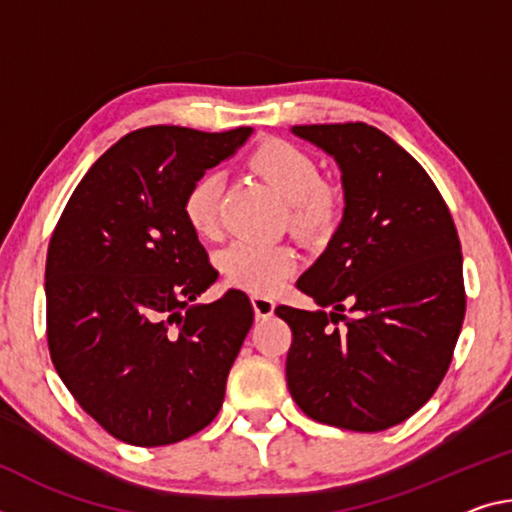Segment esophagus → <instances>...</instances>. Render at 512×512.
Instances as JSON below:
<instances>
[{
  "label": "esophagus",
  "mask_w": 512,
  "mask_h": 512,
  "mask_svg": "<svg viewBox=\"0 0 512 512\" xmlns=\"http://www.w3.org/2000/svg\"><path fill=\"white\" fill-rule=\"evenodd\" d=\"M253 310L257 314V319H269L275 312V300L269 296H262V294H255L253 298Z\"/></svg>",
  "instance_id": "34e87169"
}]
</instances>
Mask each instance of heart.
I'll return each mask as SVG.
<instances>
[{
    "instance_id": "1",
    "label": "heart",
    "mask_w": 512,
    "mask_h": 512,
    "mask_svg": "<svg viewBox=\"0 0 512 512\" xmlns=\"http://www.w3.org/2000/svg\"><path fill=\"white\" fill-rule=\"evenodd\" d=\"M259 177H264L282 200H287L289 225L298 237L316 239L332 230L339 218V196L321 182L319 164L298 145L269 139L250 157ZM184 218L200 237H216L221 225V177L212 170L198 175L184 196ZM298 253L285 243L232 241L218 253V271L232 287L250 294H273L298 271Z\"/></svg>"
}]
</instances>
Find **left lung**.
<instances>
[{"label": "left lung", "mask_w": 512, "mask_h": 512, "mask_svg": "<svg viewBox=\"0 0 512 512\" xmlns=\"http://www.w3.org/2000/svg\"><path fill=\"white\" fill-rule=\"evenodd\" d=\"M291 132L335 157L344 216L296 282L319 310L275 307L294 335L289 392L321 424L385 431L431 399L451 364L465 319L456 225L419 161L380 129L337 123ZM346 304L355 317L343 314ZM339 320L345 328L330 331Z\"/></svg>", "instance_id": "left-lung-1"}]
</instances>
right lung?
Listing matches in <instances>:
<instances>
[{"label":"right lung","instance_id":"obj_1","mask_svg":"<svg viewBox=\"0 0 512 512\" xmlns=\"http://www.w3.org/2000/svg\"><path fill=\"white\" fill-rule=\"evenodd\" d=\"M250 127L154 125L95 161L56 223L45 264L47 344L63 383L104 431L134 446L191 437L218 415L250 298L225 291L184 218V196Z\"/></svg>","mask_w":512,"mask_h":512}]
</instances>
